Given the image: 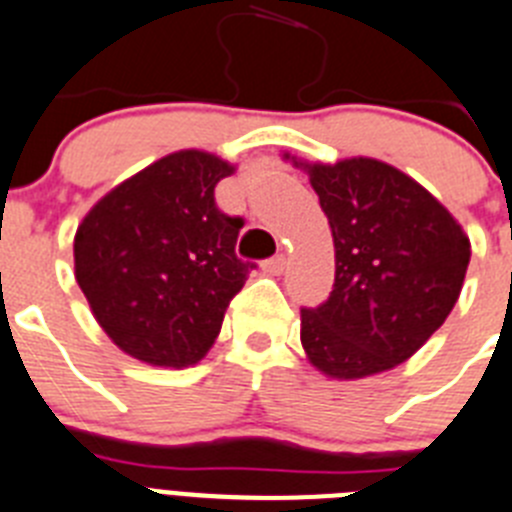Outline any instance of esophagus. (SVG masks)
I'll list each match as a JSON object with an SVG mask.
<instances>
[{"label":"esophagus","instance_id":"1","mask_svg":"<svg viewBox=\"0 0 512 512\" xmlns=\"http://www.w3.org/2000/svg\"><path fill=\"white\" fill-rule=\"evenodd\" d=\"M263 270L265 273H270V276H281L283 270H286V257L283 255L273 257V260H268V263L263 265Z\"/></svg>","mask_w":512,"mask_h":512}]
</instances>
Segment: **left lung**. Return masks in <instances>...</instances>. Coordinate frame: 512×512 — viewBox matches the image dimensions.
<instances>
[{"instance_id":"obj_1","label":"left lung","mask_w":512,"mask_h":512,"mask_svg":"<svg viewBox=\"0 0 512 512\" xmlns=\"http://www.w3.org/2000/svg\"><path fill=\"white\" fill-rule=\"evenodd\" d=\"M283 161L309 176L336 249L328 302L302 309L307 362L330 380L398 367L453 312L471 260L468 234L432 192L385 161L291 153Z\"/></svg>"}]
</instances>
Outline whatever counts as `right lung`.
Masks as SVG:
<instances>
[{"label": "right lung", "instance_id": "obj_1", "mask_svg": "<svg viewBox=\"0 0 512 512\" xmlns=\"http://www.w3.org/2000/svg\"><path fill=\"white\" fill-rule=\"evenodd\" d=\"M234 171L208 150H176L119 182L77 226V286L137 362L184 369L216 343L252 268L234 252L242 218L223 216L213 197Z\"/></svg>", "mask_w": 512, "mask_h": 512}]
</instances>
